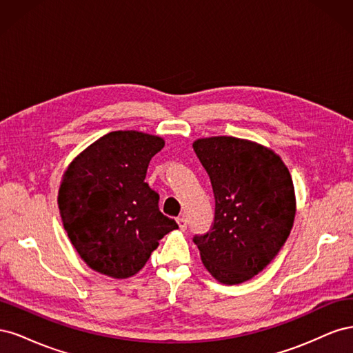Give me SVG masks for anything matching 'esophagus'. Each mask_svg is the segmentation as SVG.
Wrapping results in <instances>:
<instances>
[{
    "label": "esophagus",
    "mask_w": 353,
    "mask_h": 353,
    "mask_svg": "<svg viewBox=\"0 0 353 353\" xmlns=\"http://www.w3.org/2000/svg\"><path fill=\"white\" fill-rule=\"evenodd\" d=\"M176 222H178V227H179V230H181V231H185V230H187V219H185L184 216L178 218V219H176Z\"/></svg>",
    "instance_id": "obj_1"
}]
</instances>
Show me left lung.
<instances>
[{
	"mask_svg": "<svg viewBox=\"0 0 353 353\" xmlns=\"http://www.w3.org/2000/svg\"><path fill=\"white\" fill-rule=\"evenodd\" d=\"M193 147L215 194L213 227L194 243L213 279L241 284L266 268L290 236L292 175L274 150L250 140L209 137Z\"/></svg>",
	"mask_w": 353,
	"mask_h": 353,
	"instance_id": "1",
	"label": "left lung"
}]
</instances>
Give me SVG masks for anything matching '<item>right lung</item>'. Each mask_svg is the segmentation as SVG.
<instances>
[{
    "mask_svg": "<svg viewBox=\"0 0 353 353\" xmlns=\"http://www.w3.org/2000/svg\"><path fill=\"white\" fill-rule=\"evenodd\" d=\"M162 137L113 131L69 163L59 188V210L72 245L91 270L130 279L159 241L178 228L159 210V194L144 183Z\"/></svg>",
    "mask_w": 353,
    "mask_h": 353,
    "instance_id": "add662e5",
    "label": "right lung"
}]
</instances>
